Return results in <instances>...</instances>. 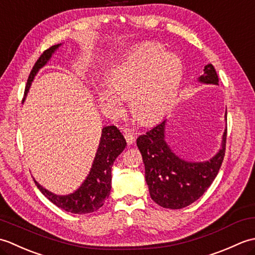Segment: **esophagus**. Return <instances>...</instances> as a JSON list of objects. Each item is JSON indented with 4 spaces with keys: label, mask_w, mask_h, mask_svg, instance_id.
<instances>
[{
    "label": "esophagus",
    "mask_w": 255,
    "mask_h": 255,
    "mask_svg": "<svg viewBox=\"0 0 255 255\" xmlns=\"http://www.w3.org/2000/svg\"><path fill=\"white\" fill-rule=\"evenodd\" d=\"M124 136H125V139H126L128 144H132L134 142V140H136V136H134L133 131L129 130V129H126V130H125Z\"/></svg>",
    "instance_id": "1"
}]
</instances>
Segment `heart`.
<instances>
[{"label":"heart","instance_id":"obj_1","mask_svg":"<svg viewBox=\"0 0 255 255\" xmlns=\"http://www.w3.org/2000/svg\"><path fill=\"white\" fill-rule=\"evenodd\" d=\"M183 77V66L158 42H145L133 49L108 74L110 90L100 89L99 101L105 111L122 116V99H129L132 115L140 123L160 121L174 103Z\"/></svg>","mask_w":255,"mask_h":255}]
</instances>
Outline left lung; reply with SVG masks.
<instances>
[{"label":"left lung","instance_id":"8db88e82","mask_svg":"<svg viewBox=\"0 0 255 255\" xmlns=\"http://www.w3.org/2000/svg\"><path fill=\"white\" fill-rule=\"evenodd\" d=\"M199 82L218 85L217 72L211 63L205 66ZM227 121V113H226ZM166 121L156 125L137 138V145L142 155L145 182L150 196L161 207L181 209L197 200L217 176L223 164L227 128L218 153L209 161L187 162L176 155L165 141Z\"/></svg>","mask_w":255,"mask_h":255}]
</instances>
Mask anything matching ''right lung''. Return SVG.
Listing matches in <instances>:
<instances>
[{
  "mask_svg": "<svg viewBox=\"0 0 255 255\" xmlns=\"http://www.w3.org/2000/svg\"><path fill=\"white\" fill-rule=\"evenodd\" d=\"M61 44H58L45 50L32 67L27 80L25 96L28 93L30 84L35 75L45 64L50 60L52 53ZM126 140L116 126H106L102 129L101 141L92 164L90 174L85 178L77 191L72 194L56 195L42 187L35 180V184L39 191L59 208L72 214H90L100 209L108 198L112 188V165L117 156L126 148Z\"/></svg>",
  "mask_w": 255,
  "mask_h": 255,
  "instance_id": "obj_1",
  "label": "right lung"
}]
</instances>
